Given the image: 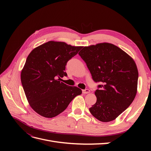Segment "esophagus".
<instances>
[{"label":"esophagus","mask_w":151,"mask_h":151,"mask_svg":"<svg viewBox=\"0 0 151 151\" xmlns=\"http://www.w3.org/2000/svg\"><path fill=\"white\" fill-rule=\"evenodd\" d=\"M81 88L83 89V93H88L89 92V89H86V88H83V87H81ZM88 90L89 91H88Z\"/></svg>","instance_id":"34e87169"}]
</instances>
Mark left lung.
Wrapping results in <instances>:
<instances>
[{
	"label": "left lung",
	"mask_w": 151,
	"mask_h": 151,
	"mask_svg": "<svg viewBox=\"0 0 151 151\" xmlns=\"http://www.w3.org/2000/svg\"><path fill=\"white\" fill-rule=\"evenodd\" d=\"M78 53L63 42H48L35 48L21 72L22 88L31 107L41 116L58 115L82 91L63 80L67 62Z\"/></svg>",
	"instance_id": "1"
}]
</instances>
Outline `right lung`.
Wrapping results in <instances>:
<instances>
[{
  "label": "right lung",
  "mask_w": 151,
  "mask_h": 151,
  "mask_svg": "<svg viewBox=\"0 0 151 151\" xmlns=\"http://www.w3.org/2000/svg\"><path fill=\"white\" fill-rule=\"evenodd\" d=\"M79 55L95 83L97 101L89 108L99 121L114 120L129 108L135 97L139 73L135 62L122 50L109 43L88 47Z\"/></svg>",
  "instance_id": "1"
}]
</instances>
